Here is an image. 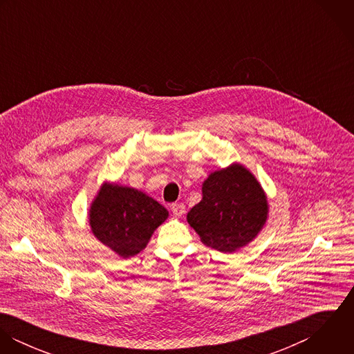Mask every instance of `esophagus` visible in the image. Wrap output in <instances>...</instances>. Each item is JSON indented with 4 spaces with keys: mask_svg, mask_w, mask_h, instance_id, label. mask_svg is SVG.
Instances as JSON below:
<instances>
[{
    "mask_svg": "<svg viewBox=\"0 0 354 354\" xmlns=\"http://www.w3.org/2000/svg\"><path fill=\"white\" fill-rule=\"evenodd\" d=\"M171 211L176 216H183L185 214V205L183 203H174L171 205Z\"/></svg>",
    "mask_w": 354,
    "mask_h": 354,
    "instance_id": "34e87169",
    "label": "esophagus"
}]
</instances>
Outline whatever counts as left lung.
<instances>
[{
    "label": "left lung",
    "mask_w": 354,
    "mask_h": 354,
    "mask_svg": "<svg viewBox=\"0 0 354 354\" xmlns=\"http://www.w3.org/2000/svg\"><path fill=\"white\" fill-rule=\"evenodd\" d=\"M203 199L187 215L203 244L233 252L250 241L267 219V199L252 174L241 165L214 171L203 183Z\"/></svg>",
    "instance_id": "1"
}]
</instances>
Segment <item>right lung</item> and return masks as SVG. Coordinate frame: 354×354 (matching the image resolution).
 <instances>
[{
	"label": "right lung",
	"mask_w": 354,
	"mask_h": 354,
	"mask_svg": "<svg viewBox=\"0 0 354 354\" xmlns=\"http://www.w3.org/2000/svg\"><path fill=\"white\" fill-rule=\"evenodd\" d=\"M167 216V209L143 192L103 184L90 209V225L104 245L131 257L146 248L153 230Z\"/></svg>",
	"instance_id": "1"
}]
</instances>
